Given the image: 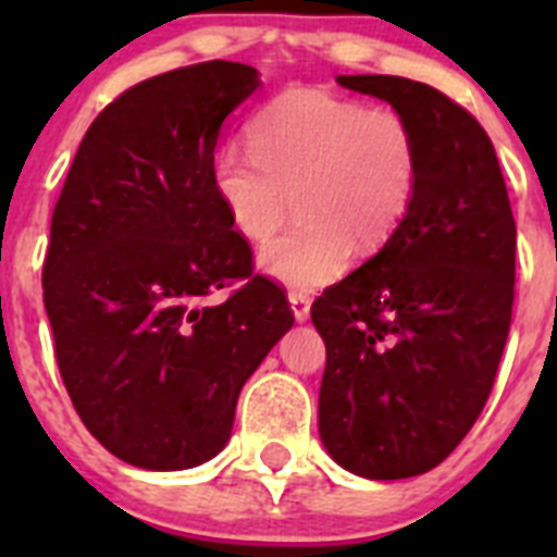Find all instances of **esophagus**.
I'll return each instance as SVG.
<instances>
[{"mask_svg":"<svg viewBox=\"0 0 557 557\" xmlns=\"http://www.w3.org/2000/svg\"><path fill=\"white\" fill-rule=\"evenodd\" d=\"M287 301H289V309H293V314H295V321L298 323L307 321L309 307H312V298H309L307 293H298V289H295V293L287 295Z\"/></svg>","mask_w":557,"mask_h":557,"instance_id":"34e87169","label":"esophagus"}]
</instances>
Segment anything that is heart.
<instances>
[{
    "label": "heart",
    "instance_id": "obj_1",
    "mask_svg": "<svg viewBox=\"0 0 557 557\" xmlns=\"http://www.w3.org/2000/svg\"><path fill=\"white\" fill-rule=\"evenodd\" d=\"M250 156L225 150L211 186L248 243H268L298 209L289 234L262 250L278 284L334 282L351 253H376L401 228L418 186V145L393 108H366L326 88H287L250 120Z\"/></svg>",
    "mask_w": 557,
    "mask_h": 557
}]
</instances>
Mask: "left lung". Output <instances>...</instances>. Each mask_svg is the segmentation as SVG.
<instances>
[{
	"label": "left lung",
	"mask_w": 557,
	"mask_h": 557,
	"mask_svg": "<svg viewBox=\"0 0 557 557\" xmlns=\"http://www.w3.org/2000/svg\"><path fill=\"white\" fill-rule=\"evenodd\" d=\"M391 102L418 145L405 223L312 304L326 343L318 432L366 480L424 474L469 435L510 332L516 223L488 133L426 83L339 75Z\"/></svg>",
	"instance_id": "obj_1"
}]
</instances>
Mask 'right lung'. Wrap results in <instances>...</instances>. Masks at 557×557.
Here are the masks:
<instances>
[{"label":"right lung","instance_id":"add662e5","mask_svg":"<svg viewBox=\"0 0 557 557\" xmlns=\"http://www.w3.org/2000/svg\"><path fill=\"white\" fill-rule=\"evenodd\" d=\"M259 86L253 66L206 61L127 88L86 131L52 211L44 307L63 385L86 430L139 469L223 451L239 391L295 323L211 186L225 116ZM236 277L223 305L205 301Z\"/></svg>","mask_w":557,"mask_h":557}]
</instances>
